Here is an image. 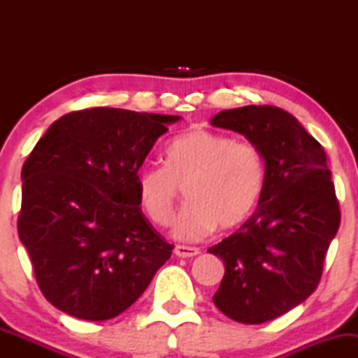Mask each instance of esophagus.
Segmentation results:
<instances>
[{
  "mask_svg": "<svg viewBox=\"0 0 358 358\" xmlns=\"http://www.w3.org/2000/svg\"><path fill=\"white\" fill-rule=\"evenodd\" d=\"M200 249L196 248H188V245H176L175 248V256L178 257H193L199 256Z\"/></svg>",
  "mask_w": 358,
  "mask_h": 358,
  "instance_id": "1",
  "label": "esophagus"
}]
</instances>
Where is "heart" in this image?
<instances>
[{
  "instance_id": "1",
  "label": "heart",
  "mask_w": 358,
  "mask_h": 358,
  "mask_svg": "<svg viewBox=\"0 0 358 358\" xmlns=\"http://www.w3.org/2000/svg\"><path fill=\"white\" fill-rule=\"evenodd\" d=\"M266 183V162L250 143L207 129H190L170 143L165 168H143L136 176L138 200L153 224L166 227L180 192L188 205L175 225L180 241H202L215 231H232L257 207Z\"/></svg>"
}]
</instances>
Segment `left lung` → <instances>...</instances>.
I'll return each mask as SVG.
<instances>
[{"label":"left lung","mask_w":358,"mask_h":358,"mask_svg":"<svg viewBox=\"0 0 358 358\" xmlns=\"http://www.w3.org/2000/svg\"><path fill=\"white\" fill-rule=\"evenodd\" d=\"M210 124L248 138L266 162L257 208L208 249L225 266L213 303L239 323H264L301 305L322 278L340 225L327 153L296 117L274 106L220 110Z\"/></svg>","instance_id":"1"}]
</instances>
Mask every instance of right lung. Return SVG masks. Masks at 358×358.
I'll list each match as a JSON object with an SVG mask.
<instances>
[{
	"label": "right lung",
	"instance_id": "right-lung-1",
	"mask_svg": "<svg viewBox=\"0 0 358 358\" xmlns=\"http://www.w3.org/2000/svg\"><path fill=\"white\" fill-rule=\"evenodd\" d=\"M180 116L94 108L65 114L22 170L18 236L43 296L87 322L121 315L173 245L139 208L136 176Z\"/></svg>",
	"mask_w": 358,
	"mask_h": 358
}]
</instances>
